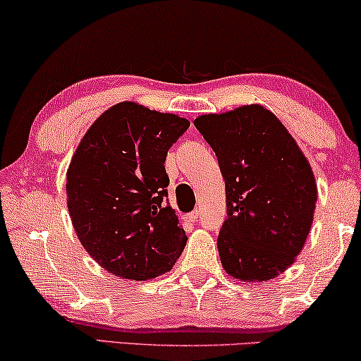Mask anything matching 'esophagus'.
Instances as JSON below:
<instances>
[{"mask_svg": "<svg viewBox=\"0 0 361 361\" xmlns=\"http://www.w3.org/2000/svg\"><path fill=\"white\" fill-rule=\"evenodd\" d=\"M184 220L190 221V224H195V221L199 220V210H194V212H190V214L184 215Z\"/></svg>", "mask_w": 361, "mask_h": 361, "instance_id": "obj_1", "label": "esophagus"}]
</instances>
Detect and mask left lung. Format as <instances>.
Returning a JSON list of instances; mask_svg holds the SVG:
<instances>
[{
  "instance_id": "left-lung-1",
  "label": "left lung",
  "mask_w": 361,
  "mask_h": 361,
  "mask_svg": "<svg viewBox=\"0 0 361 361\" xmlns=\"http://www.w3.org/2000/svg\"><path fill=\"white\" fill-rule=\"evenodd\" d=\"M194 125L225 179L226 220L216 240L226 273L268 281L293 264L312 226L317 185L283 123L261 105L202 115Z\"/></svg>"
}]
</instances>
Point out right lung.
<instances>
[{
    "instance_id": "1",
    "label": "right lung",
    "mask_w": 361,
    "mask_h": 361,
    "mask_svg": "<svg viewBox=\"0 0 361 361\" xmlns=\"http://www.w3.org/2000/svg\"><path fill=\"white\" fill-rule=\"evenodd\" d=\"M190 123L123 102L85 133L67 171V205L87 253L118 278L169 271L187 236L166 200V156Z\"/></svg>"
}]
</instances>
